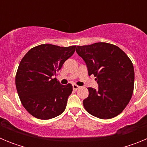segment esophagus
Here are the masks:
<instances>
[{
	"label": "esophagus",
	"mask_w": 147,
	"mask_h": 147,
	"mask_svg": "<svg viewBox=\"0 0 147 147\" xmlns=\"http://www.w3.org/2000/svg\"><path fill=\"white\" fill-rule=\"evenodd\" d=\"M80 88V86H78V85H75V84H74V85H73V89L74 90H78Z\"/></svg>",
	"instance_id": "esophagus-1"
}]
</instances>
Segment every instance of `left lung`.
I'll list each match as a JSON object with an SVG mask.
<instances>
[{
    "label": "left lung",
    "mask_w": 147,
    "mask_h": 147,
    "mask_svg": "<svg viewBox=\"0 0 147 147\" xmlns=\"http://www.w3.org/2000/svg\"><path fill=\"white\" fill-rule=\"evenodd\" d=\"M76 51L98 85V90L88 88L89 95L83 101L85 110L102 119L120 114L133 93L135 73L130 59L120 48L107 42L77 46Z\"/></svg>",
    "instance_id": "1"
}]
</instances>
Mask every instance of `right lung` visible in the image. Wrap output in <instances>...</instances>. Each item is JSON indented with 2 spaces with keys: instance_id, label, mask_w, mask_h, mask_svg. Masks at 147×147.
<instances>
[{
  "instance_id": "obj_1",
  "label": "right lung",
  "mask_w": 147,
  "mask_h": 147,
  "mask_svg": "<svg viewBox=\"0 0 147 147\" xmlns=\"http://www.w3.org/2000/svg\"><path fill=\"white\" fill-rule=\"evenodd\" d=\"M75 49L76 45L42 44L30 49L21 59L15 77L17 91L23 106L34 117L47 120L65 110L72 85H62L53 78Z\"/></svg>"
}]
</instances>
